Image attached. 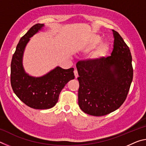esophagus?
Segmentation results:
<instances>
[{
  "instance_id": "34e87169",
  "label": "esophagus",
  "mask_w": 146,
  "mask_h": 146,
  "mask_svg": "<svg viewBox=\"0 0 146 146\" xmlns=\"http://www.w3.org/2000/svg\"><path fill=\"white\" fill-rule=\"evenodd\" d=\"M74 74H75V78H76L78 76V71H77V70H74Z\"/></svg>"
}]
</instances>
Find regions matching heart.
Returning <instances> with one entry per match:
<instances>
[{
  "mask_svg": "<svg viewBox=\"0 0 146 146\" xmlns=\"http://www.w3.org/2000/svg\"><path fill=\"white\" fill-rule=\"evenodd\" d=\"M102 40V36L98 35H93L88 38L84 45V49L86 51H89L95 48L98 44ZM110 49V44L107 42H101L96 48V50L94 53V58H98L107 55Z\"/></svg>",
  "mask_w": 146,
  "mask_h": 146,
  "instance_id": "heart-1",
  "label": "heart"
}]
</instances>
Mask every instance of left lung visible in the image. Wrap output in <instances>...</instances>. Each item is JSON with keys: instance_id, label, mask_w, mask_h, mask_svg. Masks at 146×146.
<instances>
[{"instance_id": "8db88e82", "label": "left lung", "mask_w": 146, "mask_h": 146, "mask_svg": "<svg viewBox=\"0 0 146 146\" xmlns=\"http://www.w3.org/2000/svg\"><path fill=\"white\" fill-rule=\"evenodd\" d=\"M111 56L76 64L79 76L78 106L88 115L99 117L119 108L133 80L132 56L119 33L113 30Z\"/></svg>"}]
</instances>
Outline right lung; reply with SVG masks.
<instances>
[{
	"label": "right lung",
	"instance_id": "1",
	"mask_svg": "<svg viewBox=\"0 0 146 146\" xmlns=\"http://www.w3.org/2000/svg\"><path fill=\"white\" fill-rule=\"evenodd\" d=\"M44 27V24H35L20 39L11 63V84L14 93L26 105L36 110L55 106L62 90L75 78L73 68L64 70L56 66L38 77L29 75L24 70L23 60L27 44Z\"/></svg>",
	"mask_w": 146,
	"mask_h": 146
}]
</instances>
